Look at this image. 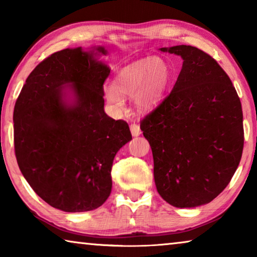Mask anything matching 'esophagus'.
<instances>
[{"mask_svg": "<svg viewBox=\"0 0 257 257\" xmlns=\"http://www.w3.org/2000/svg\"><path fill=\"white\" fill-rule=\"evenodd\" d=\"M130 130H132V134H133L134 137L139 136V135H141V133H142L141 128H139V124H137V123L130 124Z\"/></svg>", "mask_w": 257, "mask_h": 257, "instance_id": "obj_1", "label": "esophagus"}]
</instances>
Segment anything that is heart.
<instances>
[{
  "mask_svg": "<svg viewBox=\"0 0 257 257\" xmlns=\"http://www.w3.org/2000/svg\"><path fill=\"white\" fill-rule=\"evenodd\" d=\"M170 77V68L162 59H142L123 68L116 75L114 85L104 87V97L114 110H121L125 95H134L136 105L147 110L162 97Z\"/></svg>",
  "mask_w": 257,
  "mask_h": 257,
  "instance_id": "1",
  "label": "heart"
}]
</instances>
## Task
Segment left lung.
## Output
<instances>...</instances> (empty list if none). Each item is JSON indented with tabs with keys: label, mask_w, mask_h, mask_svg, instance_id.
Instances as JSON below:
<instances>
[{
	"label": "left lung",
	"mask_w": 257,
	"mask_h": 257,
	"mask_svg": "<svg viewBox=\"0 0 257 257\" xmlns=\"http://www.w3.org/2000/svg\"><path fill=\"white\" fill-rule=\"evenodd\" d=\"M161 51L180 55L184 63L171 93L141 129L153 153L161 197L176 207L199 206L222 193L240 162V99L210 54L189 45Z\"/></svg>",
	"instance_id": "left-lung-1"
}]
</instances>
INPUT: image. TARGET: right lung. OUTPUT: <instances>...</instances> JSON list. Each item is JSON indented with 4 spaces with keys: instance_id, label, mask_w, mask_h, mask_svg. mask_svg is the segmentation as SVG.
Wrapping results in <instances>:
<instances>
[{
    "instance_id": "1",
    "label": "right lung",
    "mask_w": 257,
    "mask_h": 257,
    "mask_svg": "<svg viewBox=\"0 0 257 257\" xmlns=\"http://www.w3.org/2000/svg\"><path fill=\"white\" fill-rule=\"evenodd\" d=\"M96 51L106 53L103 47ZM108 75L110 69L94 58V51L66 49L37 64L17 98L19 169L35 193L61 211H92L106 201L113 159L133 138L125 121L104 112ZM69 84L75 97L70 104L63 98Z\"/></svg>"
}]
</instances>
